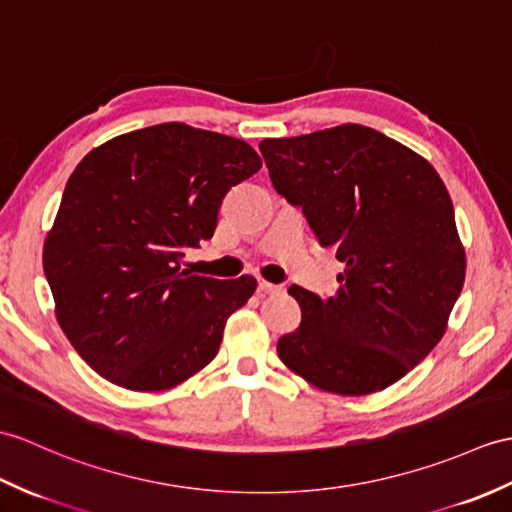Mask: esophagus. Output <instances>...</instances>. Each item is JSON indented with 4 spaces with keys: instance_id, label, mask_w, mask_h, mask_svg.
<instances>
[{
    "instance_id": "esophagus-1",
    "label": "esophagus",
    "mask_w": 512,
    "mask_h": 512,
    "mask_svg": "<svg viewBox=\"0 0 512 512\" xmlns=\"http://www.w3.org/2000/svg\"><path fill=\"white\" fill-rule=\"evenodd\" d=\"M257 290H259L261 294H264V296H272V294H281V292H283V285H277V283H270V281L259 279Z\"/></svg>"
}]
</instances>
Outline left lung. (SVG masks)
I'll list each match as a JSON object with an SVG mask.
<instances>
[{"instance_id":"8db88e82","label":"left lung","mask_w":512,"mask_h":512,"mask_svg":"<svg viewBox=\"0 0 512 512\" xmlns=\"http://www.w3.org/2000/svg\"><path fill=\"white\" fill-rule=\"evenodd\" d=\"M277 192L301 207L344 272L329 299L299 285L301 325L281 362L336 395H371L412 371L465 283V248L441 176L421 154L360 124L259 144Z\"/></svg>"}]
</instances>
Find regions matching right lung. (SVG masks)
Listing matches in <instances>:
<instances>
[{
    "label": "right lung",
    "instance_id": "1",
    "mask_svg": "<svg viewBox=\"0 0 512 512\" xmlns=\"http://www.w3.org/2000/svg\"><path fill=\"white\" fill-rule=\"evenodd\" d=\"M259 168L246 141L181 122L120 135L78 163L43 270L58 325L95 373L154 392L216 358L227 318L257 281L198 277L181 259L216 231L229 189Z\"/></svg>",
    "mask_w": 512,
    "mask_h": 512
}]
</instances>
